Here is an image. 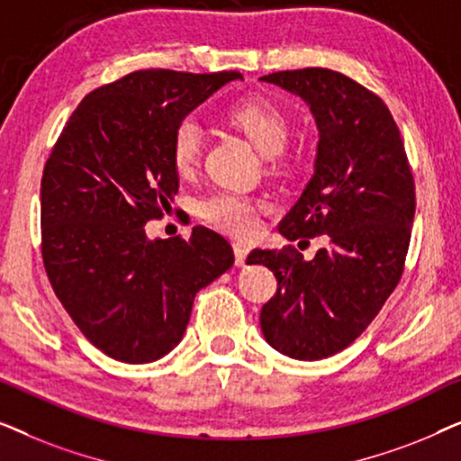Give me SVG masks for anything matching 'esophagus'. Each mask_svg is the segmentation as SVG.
<instances>
[{"mask_svg":"<svg viewBox=\"0 0 461 461\" xmlns=\"http://www.w3.org/2000/svg\"><path fill=\"white\" fill-rule=\"evenodd\" d=\"M232 251H235V262H237V267H243L245 264V260H248V256H249V245H245V243H235L232 245Z\"/></svg>","mask_w":461,"mask_h":461,"instance_id":"obj_1","label":"esophagus"}]
</instances>
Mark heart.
<instances>
[{
	"mask_svg": "<svg viewBox=\"0 0 461 461\" xmlns=\"http://www.w3.org/2000/svg\"><path fill=\"white\" fill-rule=\"evenodd\" d=\"M230 125L245 134V138L264 157L276 159L289 138V119L268 98L251 96L235 103L226 113ZM203 149V130L194 119H182L172 134V163L180 176H188L199 166ZM199 216L207 224L216 226L232 237H249L260 224V203L245 194L220 191L205 197L197 207Z\"/></svg>",
	"mask_w": 461,
	"mask_h": 461,
	"instance_id": "1",
	"label": "heart"
}]
</instances>
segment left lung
Listing matches in <instances>:
<instances>
[{
  "mask_svg": "<svg viewBox=\"0 0 461 461\" xmlns=\"http://www.w3.org/2000/svg\"><path fill=\"white\" fill-rule=\"evenodd\" d=\"M311 106L319 128L314 174L279 232L325 237L312 260L298 249H254L248 264L276 276L262 306L267 342L298 361L350 346L399 285L411 239L415 185L401 131L380 96L330 68L260 77Z\"/></svg>",
  "mask_w": 461,
  "mask_h": 461,
  "instance_id": "1",
  "label": "left lung"
}]
</instances>
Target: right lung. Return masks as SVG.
<instances>
[{
  "mask_svg": "<svg viewBox=\"0 0 461 461\" xmlns=\"http://www.w3.org/2000/svg\"><path fill=\"white\" fill-rule=\"evenodd\" d=\"M237 71L147 68L87 94L68 117L41 178V256L81 333L122 363H153L185 336L199 289L235 262L205 226L150 239L178 193L172 134Z\"/></svg>",
  "mask_w": 461,
  "mask_h": 461,
  "instance_id": "right-lung-1",
  "label": "right lung"
}]
</instances>
